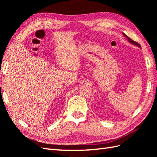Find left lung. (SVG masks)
Returning a JSON list of instances; mask_svg holds the SVG:
<instances>
[{
	"instance_id": "obj_1",
	"label": "left lung",
	"mask_w": 157,
	"mask_h": 157,
	"mask_svg": "<svg viewBox=\"0 0 157 157\" xmlns=\"http://www.w3.org/2000/svg\"><path fill=\"white\" fill-rule=\"evenodd\" d=\"M123 36H125V37L128 40V41L131 43V44H134V45H135V46H138V47H140V48H141V46H140V45L138 42H135V41H134L133 40H132L131 38H129L128 36H126L124 33H123Z\"/></svg>"
}]
</instances>
